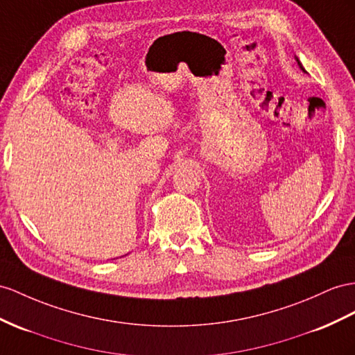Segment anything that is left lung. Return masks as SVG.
<instances>
[{
	"label": "left lung",
	"mask_w": 355,
	"mask_h": 355,
	"mask_svg": "<svg viewBox=\"0 0 355 355\" xmlns=\"http://www.w3.org/2000/svg\"><path fill=\"white\" fill-rule=\"evenodd\" d=\"M295 60H297V62H298V66H300V69H302L303 71H306V70L303 69V66H302V62H300V61H298V58H297V57H295Z\"/></svg>",
	"instance_id": "8db88e82"
}]
</instances>
